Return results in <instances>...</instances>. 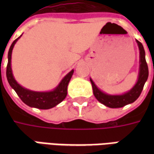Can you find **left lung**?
Masks as SVG:
<instances>
[{
    "label": "left lung",
    "instance_id": "obj_1",
    "mask_svg": "<svg viewBox=\"0 0 154 154\" xmlns=\"http://www.w3.org/2000/svg\"><path fill=\"white\" fill-rule=\"evenodd\" d=\"M139 49V72L138 80L135 85L128 91L127 92L121 95H110L105 93L100 90L94 82L90 78L91 83L92 85L93 94L98 101L110 108H120L134 102L142 92L143 86L149 77V68L146 63L145 51L143 47V44L139 41L136 40Z\"/></svg>",
    "mask_w": 154,
    "mask_h": 154
}]
</instances>
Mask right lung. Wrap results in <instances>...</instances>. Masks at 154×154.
<instances>
[{
    "label": "right lung",
    "instance_id": "add662e5",
    "mask_svg": "<svg viewBox=\"0 0 154 154\" xmlns=\"http://www.w3.org/2000/svg\"><path fill=\"white\" fill-rule=\"evenodd\" d=\"M21 35L15 39L12 44L8 52V63L6 67V77L10 86L15 90L19 97L27 106L30 107H35L41 110H48L53 107L56 106L57 105L62 102L67 97V86L71 80V77L73 74L74 70L71 71L65 77L62 79L60 83L58 84L56 88L50 91H35L29 90L25 87L20 86L16 82L15 77L13 76L11 69V54L13 48L15 43Z\"/></svg>",
    "mask_w": 154,
    "mask_h": 154
}]
</instances>
